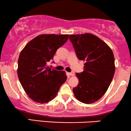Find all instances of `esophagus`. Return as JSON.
Returning a JSON list of instances; mask_svg holds the SVG:
<instances>
[{"label":"esophagus","instance_id":"esophagus-1","mask_svg":"<svg viewBox=\"0 0 131 131\" xmlns=\"http://www.w3.org/2000/svg\"><path fill=\"white\" fill-rule=\"evenodd\" d=\"M69 74H70V75H71V76H73V75H74V72H70V73H69Z\"/></svg>","mask_w":131,"mask_h":131}]
</instances>
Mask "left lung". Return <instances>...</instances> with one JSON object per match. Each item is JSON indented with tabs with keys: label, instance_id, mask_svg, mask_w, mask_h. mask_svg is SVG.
Masks as SVG:
<instances>
[{
	"label": "left lung",
	"instance_id": "left-lung-1",
	"mask_svg": "<svg viewBox=\"0 0 131 131\" xmlns=\"http://www.w3.org/2000/svg\"><path fill=\"white\" fill-rule=\"evenodd\" d=\"M70 40L78 59L85 61L83 71L75 74L79 84L73 89L74 94L82 103H93L103 96L113 79V51L104 41L89 33L70 35Z\"/></svg>",
	"mask_w": 131,
	"mask_h": 131
}]
</instances>
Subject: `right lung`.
I'll return each instance as SVG.
<instances>
[{
	"mask_svg": "<svg viewBox=\"0 0 131 131\" xmlns=\"http://www.w3.org/2000/svg\"><path fill=\"white\" fill-rule=\"evenodd\" d=\"M68 37L69 35H40L20 52L18 76L25 92L34 101L44 104L52 101L67 81L65 71L51 70L47 63Z\"/></svg>",
	"mask_w": 131,
	"mask_h": 131,
	"instance_id": "obj_1",
	"label": "right lung"
}]
</instances>
